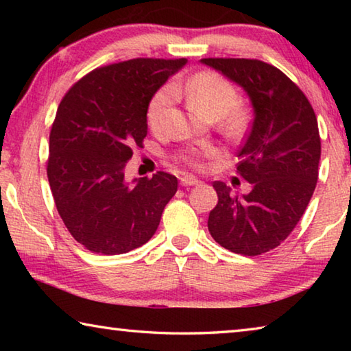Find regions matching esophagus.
<instances>
[{
    "instance_id": "esophagus-1",
    "label": "esophagus",
    "mask_w": 351,
    "mask_h": 351,
    "mask_svg": "<svg viewBox=\"0 0 351 351\" xmlns=\"http://www.w3.org/2000/svg\"><path fill=\"white\" fill-rule=\"evenodd\" d=\"M199 181L197 180V178L193 176H182L181 178V186L184 187H189V186H198Z\"/></svg>"
}]
</instances>
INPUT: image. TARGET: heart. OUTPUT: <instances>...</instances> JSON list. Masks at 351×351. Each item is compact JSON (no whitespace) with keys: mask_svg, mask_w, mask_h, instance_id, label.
<instances>
[{"mask_svg":"<svg viewBox=\"0 0 351 351\" xmlns=\"http://www.w3.org/2000/svg\"><path fill=\"white\" fill-rule=\"evenodd\" d=\"M186 93L190 102L213 121L221 119L223 127L235 132L241 127L243 114L235 106L239 104V93L228 79L212 71L195 74L186 85H164L153 94L147 105V123L153 132H161L167 122L169 111L173 106L178 93ZM217 156L213 147L204 145L201 148H189L180 153L181 162L193 169H203V158Z\"/></svg>","mask_w":351,"mask_h":351,"instance_id":"obj_1","label":"heart"}]
</instances>
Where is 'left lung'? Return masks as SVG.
I'll use <instances>...</instances> for the list:
<instances>
[{
	"instance_id": "left-lung-1",
	"label": "left lung",
	"mask_w": 351,
	"mask_h": 351,
	"mask_svg": "<svg viewBox=\"0 0 351 351\" xmlns=\"http://www.w3.org/2000/svg\"><path fill=\"white\" fill-rule=\"evenodd\" d=\"M247 93L252 125L237 153V173L252 184L241 198L213 182L218 204L207 228L218 245L241 255L277 247L293 232L316 189L317 119L310 100L280 69L254 58H203Z\"/></svg>"
}]
</instances>
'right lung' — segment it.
Listing matches in <instances>:
<instances>
[{
  "label": "right lung",
  "instance_id": "1",
  "mask_svg": "<svg viewBox=\"0 0 351 351\" xmlns=\"http://www.w3.org/2000/svg\"><path fill=\"white\" fill-rule=\"evenodd\" d=\"M187 58H133L88 73L64 94L49 134L47 180L69 234L88 251L125 254L156 232L176 176L125 181L147 136V105Z\"/></svg>",
  "mask_w": 351,
  "mask_h": 351
}]
</instances>
